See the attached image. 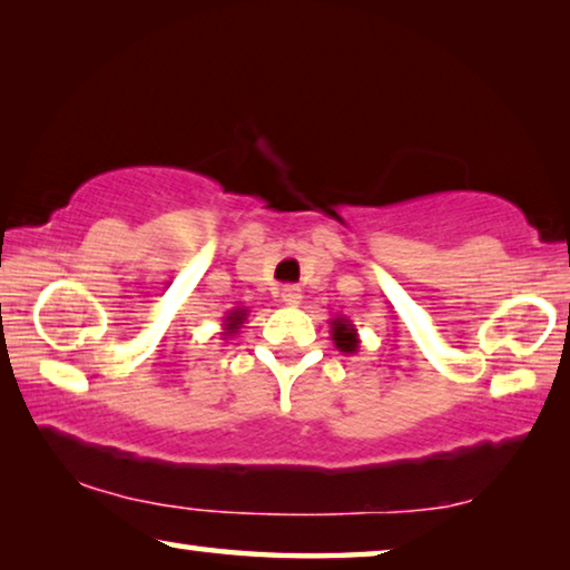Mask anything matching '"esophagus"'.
Wrapping results in <instances>:
<instances>
[{"label": "esophagus", "mask_w": 570, "mask_h": 570, "mask_svg": "<svg viewBox=\"0 0 570 570\" xmlns=\"http://www.w3.org/2000/svg\"><path fill=\"white\" fill-rule=\"evenodd\" d=\"M278 296H282L284 304L296 306L298 302H302V288H298V286H284L282 294H278Z\"/></svg>", "instance_id": "1"}]
</instances>
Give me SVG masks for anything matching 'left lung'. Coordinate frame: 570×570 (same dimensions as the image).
Listing matches in <instances>:
<instances>
[{
    "mask_svg": "<svg viewBox=\"0 0 570 570\" xmlns=\"http://www.w3.org/2000/svg\"><path fill=\"white\" fill-rule=\"evenodd\" d=\"M330 324H332V340L336 350L344 354H354L360 350V334H356V326L346 320V316H336V320H332Z\"/></svg>",
    "mask_w": 570,
    "mask_h": 570,
    "instance_id": "1",
    "label": "left lung"
}]
</instances>
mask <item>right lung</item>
<instances>
[{"mask_svg":"<svg viewBox=\"0 0 570 570\" xmlns=\"http://www.w3.org/2000/svg\"><path fill=\"white\" fill-rule=\"evenodd\" d=\"M246 316H248V308L246 306H234L230 308V312L224 316V340H228V336H234L240 326H244V322H246Z\"/></svg>","mask_w":570,"mask_h":570,"instance_id":"obj_1","label":"right lung"}]
</instances>
